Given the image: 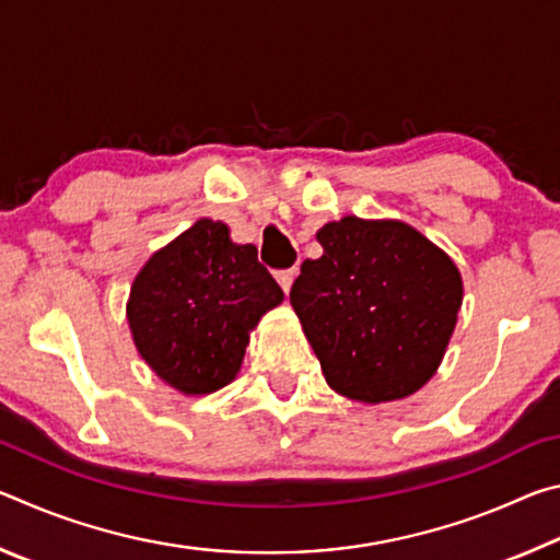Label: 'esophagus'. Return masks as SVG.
I'll return each mask as SVG.
<instances>
[{"label":"esophagus","instance_id":"esophagus-1","mask_svg":"<svg viewBox=\"0 0 560 560\" xmlns=\"http://www.w3.org/2000/svg\"><path fill=\"white\" fill-rule=\"evenodd\" d=\"M296 273H299V269L293 267V269H279V271H273V277H277L279 287H281L283 291H289V289H291V283H293V279H296Z\"/></svg>","mask_w":560,"mask_h":560}]
</instances>
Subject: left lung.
Listing matches in <instances>:
<instances>
[{
	"label": "left lung",
	"mask_w": 560,
	"mask_h": 560,
	"mask_svg": "<svg viewBox=\"0 0 560 560\" xmlns=\"http://www.w3.org/2000/svg\"><path fill=\"white\" fill-rule=\"evenodd\" d=\"M291 303L328 385L360 402L400 400L430 381L457 324L454 261L402 222L343 217L318 234Z\"/></svg>",
	"instance_id": "1"
}]
</instances>
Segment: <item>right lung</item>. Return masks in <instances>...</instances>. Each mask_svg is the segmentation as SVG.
<instances>
[{
  "label": "right lung",
  "instance_id": "obj_1",
  "mask_svg": "<svg viewBox=\"0 0 560 560\" xmlns=\"http://www.w3.org/2000/svg\"><path fill=\"white\" fill-rule=\"evenodd\" d=\"M283 299L257 246L200 220L132 281L128 320L140 355L185 395H207L240 373L249 330Z\"/></svg>",
  "mask_w": 560,
  "mask_h": 560
}]
</instances>
